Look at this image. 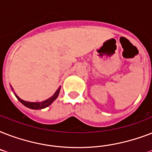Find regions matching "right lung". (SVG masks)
Returning a JSON list of instances; mask_svg holds the SVG:
<instances>
[{
    "label": "right lung",
    "instance_id": "1",
    "mask_svg": "<svg viewBox=\"0 0 152 152\" xmlns=\"http://www.w3.org/2000/svg\"><path fill=\"white\" fill-rule=\"evenodd\" d=\"M13 91V88H12ZM60 90H61V87H60L57 90V91L54 93V95H53L52 97H50V99H48L45 100L43 102H27V101H24V100L21 99L19 96L16 95L15 93H14L15 95V97L17 98V99L23 104V105H24L25 106H27V108H30V109H32V110H40V109H44L49 106L57 98L58 95H59V92H60Z\"/></svg>",
    "mask_w": 152,
    "mask_h": 152
}]
</instances>
